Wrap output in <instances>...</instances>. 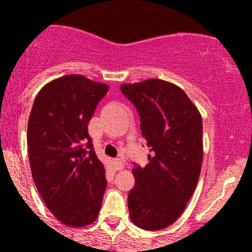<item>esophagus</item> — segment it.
I'll return each mask as SVG.
<instances>
[{"label": "esophagus", "instance_id": "obj_1", "mask_svg": "<svg viewBox=\"0 0 252 252\" xmlns=\"http://www.w3.org/2000/svg\"><path fill=\"white\" fill-rule=\"evenodd\" d=\"M113 168L116 171H121V169L124 168V163L121 159H113Z\"/></svg>", "mask_w": 252, "mask_h": 252}]
</instances>
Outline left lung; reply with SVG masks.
<instances>
[{
  "label": "left lung",
  "instance_id": "obj_1",
  "mask_svg": "<svg viewBox=\"0 0 252 252\" xmlns=\"http://www.w3.org/2000/svg\"><path fill=\"white\" fill-rule=\"evenodd\" d=\"M135 105L149 155L145 168L134 167L129 191L131 222L145 230L169 227L182 216L199 182L204 156L202 118L187 94L169 81L149 79L123 84Z\"/></svg>",
  "mask_w": 252,
  "mask_h": 252
}]
</instances>
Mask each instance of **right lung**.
I'll use <instances>...</instances> for the list:
<instances>
[{"label":"right lung","instance_id":"add662e5","mask_svg":"<svg viewBox=\"0 0 252 252\" xmlns=\"http://www.w3.org/2000/svg\"><path fill=\"white\" fill-rule=\"evenodd\" d=\"M108 85L80 74L47 83L35 97L28 122V152L45 205L68 227L97 218L107 180L88 133Z\"/></svg>","mask_w":252,"mask_h":252}]
</instances>
